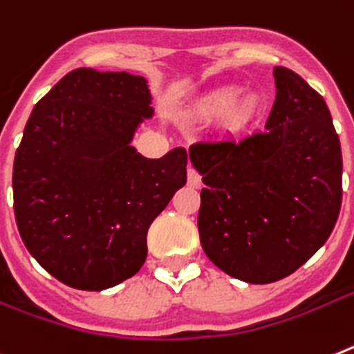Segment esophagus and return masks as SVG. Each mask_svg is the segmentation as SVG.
<instances>
[{
	"label": "esophagus",
	"instance_id": "obj_1",
	"mask_svg": "<svg viewBox=\"0 0 354 354\" xmlns=\"http://www.w3.org/2000/svg\"><path fill=\"white\" fill-rule=\"evenodd\" d=\"M187 182H189V185H191V187H194V189H200V187H201L200 172L196 171L194 167L187 169Z\"/></svg>",
	"mask_w": 354,
	"mask_h": 354
}]
</instances>
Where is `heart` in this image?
<instances>
[{
  "label": "heart",
  "instance_id": "heart-1",
  "mask_svg": "<svg viewBox=\"0 0 354 354\" xmlns=\"http://www.w3.org/2000/svg\"><path fill=\"white\" fill-rule=\"evenodd\" d=\"M241 91L237 88H221L207 95L203 100L198 102L194 115L198 117H214L228 111V118L234 129H245L259 113V102L254 97H243L239 99Z\"/></svg>",
  "mask_w": 354,
  "mask_h": 354
}]
</instances>
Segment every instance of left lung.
Instances as JSON below:
<instances>
[{"label":"left lung","mask_w":354,"mask_h":354,"mask_svg":"<svg viewBox=\"0 0 354 354\" xmlns=\"http://www.w3.org/2000/svg\"><path fill=\"white\" fill-rule=\"evenodd\" d=\"M273 77L263 131L189 147L207 185L198 214L203 252L250 284L301 268L328 241L342 205V149L328 104L295 71L275 66Z\"/></svg>","instance_id":"1"}]
</instances>
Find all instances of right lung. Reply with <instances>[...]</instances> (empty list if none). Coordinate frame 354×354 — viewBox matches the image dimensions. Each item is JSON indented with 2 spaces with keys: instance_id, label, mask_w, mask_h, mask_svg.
Here are the masks:
<instances>
[{
  "instance_id": "add662e5",
  "label": "right lung",
  "mask_w": 354,
  "mask_h": 354,
  "mask_svg": "<svg viewBox=\"0 0 354 354\" xmlns=\"http://www.w3.org/2000/svg\"><path fill=\"white\" fill-rule=\"evenodd\" d=\"M147 79L77 68L32 109L14 158V212L50 275L100 292L133 277L147 230L187 183V151L145 158L131 145L154 115Z\"/></svg>"
}]
</instances>
